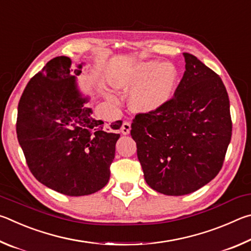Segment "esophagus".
<instances>
[{"label":"esophagus","instance_id":"esophagus-1","mask_svg":"<svg viewBox=\"0 0 251 251\" xmlns=\"http://www.w3.org/2000/svg\"><path fill=\"white\" fill-rule=\"evenodd\" d=\"M130 129H131V126H130V123L129 122H124V123H123L122 128H121L122 134L128 135L130 133Z\"/></svg>","mask_w":251,"mask_h":251}]
</instances>
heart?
Masks as SVG:
<instances>
[{
	"label": "heart",
	"mask_w": 251,
	"mask_h": 251,
	"mask_svg": "<svg viewBox=\"0 0 251 251\" xmlns=\"http://www.w3.org/2000/svg\"><path fill=\"white\" fill-rule=\"evenodd\" d=\"M178 72L172 63L146 61L126 67L113 75L112 85L116 90L131 91L129 106L136 113H151L163 108L175 93ZM112 101L115 95L106 94Z\"/></svg>",
	"instance_id": "obj_1"
}]
</instances>
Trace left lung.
<instances>
[{
	"label": "left lung",
	"mask_w": 251,
	"mask_h": 251,
	"mask_svg": "<svg viewBox=\"0 0 251 251\" xmlns=\"http://www.w3.org/2000/svg\"><path fill=\"white\" fill-rule=\"evenodd\" d=\"M175 96L138 114L130 135L147 185L168 196L194 193L217 176L231 139L230 105L222 78L189 53Z\"/></svg>",
	"instance_id": "1"
}]
</instances>
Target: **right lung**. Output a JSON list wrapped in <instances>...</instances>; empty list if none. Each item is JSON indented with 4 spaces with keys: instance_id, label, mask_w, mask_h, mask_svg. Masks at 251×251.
I'll return each mask as SVG.
<instances>
[{
    "instance_id": "1",
    "label": "right lung",
    "mask_w": 251,
    "mask_h": 251,
    "mask_svg": "<svg viewBox=\"0 0 251 251\" xmlns=\"http://www.w3.org/2000/svg\"><path fill=\"white\" fill-rule=\"evenodd\" d=\"M85 63L72 70L57 56L33 76L21 96L16 133L33 176L67 196L99 192L110 176L122 121L104 124L93 117L88 96L78 90Z\"/></svg>"
}]
</instances>
